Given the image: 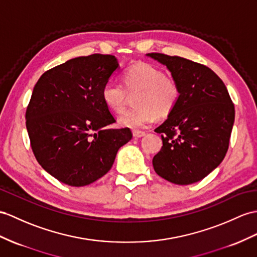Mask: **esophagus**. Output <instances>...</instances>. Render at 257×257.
<instances>
[{
    "label": "esophagus",
    "mask_w": 257,
    "mask_h": 257,
    "mask_svg": "<svg viewBox=\"0 0 257 257\" xmlns=\"http://www.w3.org/2000/svg\"><path fill=\"white\" fill-rule=\"evenodd\" d=\"M145 132H144V131H140V130H134L133 131V136L134 137H136V139H139V137H143V136H145Z\"/></svg>",
    "instance_id": "obj_1"
}]
</instances>
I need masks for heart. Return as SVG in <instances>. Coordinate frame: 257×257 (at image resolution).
<instances>
[{
	"label": "heart",
	"mask_w": 257,
	"mask_h": 257,
	"mask_svg": "<svg viewBox=\"0 0 257 257\" xmlns=\"http://www.w3.org/2000/svg\"><path fill=\"white\" fill-rule=\"evenodd\" d=\"M124 85L111 78L102 87L101 96L107 107L120 113L126 104L128 92H136L135 107L118 117V123L127 127H144L152 123L157 114L167 116L176 109L181 99V86L171 76H166L161 68L149 63L128 66L123 74Z\"/></svg>",
	"instance_id": "1"
}]
</instances>
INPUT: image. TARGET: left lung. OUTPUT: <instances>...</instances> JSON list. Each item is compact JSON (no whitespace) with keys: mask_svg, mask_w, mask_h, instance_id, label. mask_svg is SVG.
<instances>
[{"mask_svg":"<svg viewBox=\"0 0 257 257\" xmlns=\"http://www.w3.org/2000/svg\"><path fill=\"white\" fill-rule=\"evenodd\" d=\"M166 65L181 86V99L155 131L162 147L153 159L156 173L169 182H198L226 156L234 122V104L226 85L209 67L181 56L148 53Z\"/></svg>","mask_w":257,"mask_h":257,"instance_id":"8db88e82","label":"left lung"}]
</instances>
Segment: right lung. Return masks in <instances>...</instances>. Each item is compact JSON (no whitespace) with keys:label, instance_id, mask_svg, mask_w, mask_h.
<instances>
[{"label":"right lung","instance_id":"obj_1","mask_svg":"<svg viewBox=\"0 0 257 257\" xmlns=\"http://www.w3.org/2000/svg\"><path fill=\"white\" fill-rule=\"evenodd\" d=\"M118 67L110 54L68 60L41 75L26 110L30 146L39 165L60 182L85 186L107 173L117 150L132 140L102 100L105 81Z\"/></svg>","mask_w":257,"mask_h":257}]
</instances>
